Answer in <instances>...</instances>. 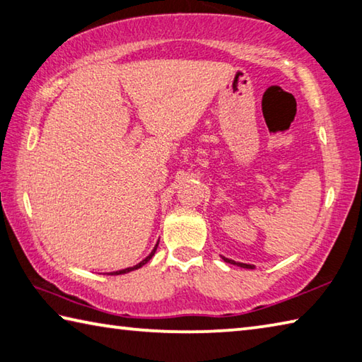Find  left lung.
<instances>
[{
	"label": "left lung",
	"mask_w": 362,
	"mask_h": 362,
	"mask_svg": "<svg viewBox=\"0 0 362 362\" xmlns=\"http://www.w3.org/2000/svg\"><path fill=\"white\" fill-rule=\"evenodd\" d=\"M223 261L225 262H229V264H234V266H239V267H244V269H255L253 264H245V262H238L234 259H229V258H225V256H221Z\"/></svg>",
	"instance_id": "obj_1"
}]
</instances>
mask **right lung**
Here are the masks:
<instances>
[{
  "label": "right lung",
  "mask_w": 362,
  "mask_h": 362,
  "mask_svg": "<svg viewBox=\"0 0 362 362\" xmlns=\"http://www.w3.org/2000/svg\"><path fill=\"white\" fill-rule=\"evenodd\" d=\"M156 248H158V242H156V245L153 247V250H152V253H150L147 258H144L139 264H136V266H133V267H127V269H122V271H115V272H110L109 275H120V274H127V272H131V271H136V269H139V267H142L144 264H146V262H148L150 259H152V256L155 255V252H156Z\"/></svg>",
  "instance_id": "right-lung-1"
}]
</instances>
